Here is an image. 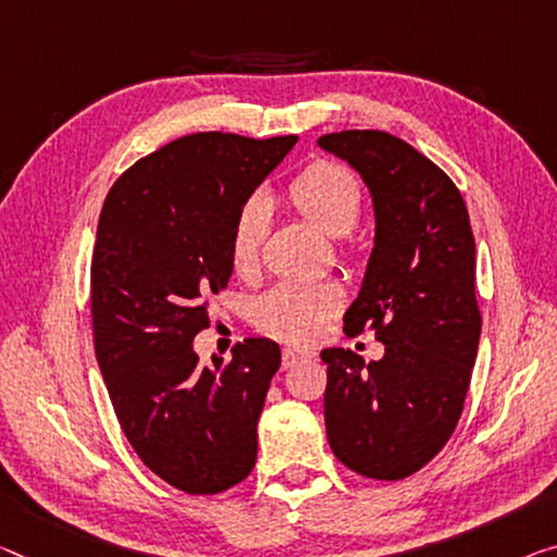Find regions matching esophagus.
<instances>
[{
  "label": "esophagus",
  "mask_w": 557,
  "mask_h": 557,
  "mask_svg": "<svg viewBox=\"0 0 557 557\" xmlns=\"http://www.w3.org/2000/svg\"><path fill=\"white\" fill-rule=\"evenodd\" d=\"M308 358H311V350L296 348V346H286L284 354H281V366L290 368V366H296V363H301V361H308Z\"/></svg>",
  "instance_id": "1"
}]
</instances>
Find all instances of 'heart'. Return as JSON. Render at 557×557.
Segmentation results:
<instances>
[{"label": "heart", "mask_w": 557, "mask_h": 557, "mask_svg": "<svg viewBox=\"0 0 557 557\" xmlns=\"http://www.w3.org/2000/svg\"><path fill=\"white\" fill-rule=\"evenodd\" d=\"M288 199L321 234L344 236L361 219L363 186L348 166L321 159L290 182ZM267 228L269 201L251 196L231 231V261L238 273H249L259 263ZM338 308L341 290L329 281H281L256 301L253 323L269 336L311 341Z\"/></svg>", "instance_id": "heart-1"}]
</instances>
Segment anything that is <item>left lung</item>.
I'll use <instances>...</instances> for the list:
<instances>
[{
	"label": "left lung",
	"instance_id": "left-lung-1",
	"mask_svg": "<svg viewBox=\"0 0 557 557\" xmlns=\"http://www.w3.org/2000/svg\"><path fill=\"white\" fill-rule=\"evenodd\" d=\"M319 147L348 161L368 186L375 238L344 331H375L386 346L366 363L323 348V416L333 456L358 475L400 481L438 456L463 413L481 311L468 209L443 169L398 136L326 134Z\"/></svg>",
	"mask_w": 557,
	"mask_h": 557
}]
</instances>
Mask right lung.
I'll return each mask as SVG.
<instances>
[{
	"label": "right lung",
	"mask_w": 557,
	"mask_h": 557,
	"mask_svg": "<svg viewBox=\"0 0 557 557\" xmlns=\"http://www.w3.org/2000/svg\"><path fill=\"white\" fill-rule=\"evenodd\" d=\"M298 136L201 132L126 169L101 207L91 259L94 350L119 425L161 481L191 495L242 483L281 348L246 338L211 368L194 354L224 290L238 211Z\"/></svg>",
	"instance_id": "right-lung-1"
}]
</instances>
